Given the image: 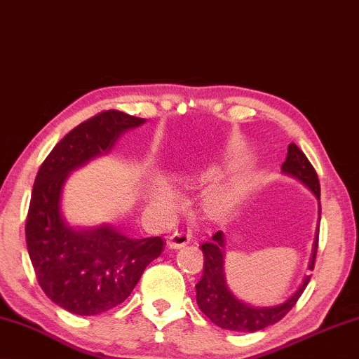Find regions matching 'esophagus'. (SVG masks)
Here are the masks:
<instances>
[{
	"label": "esophagus",
	"mask_w": 359,
	"mask_h": 359,
	"mask_svg": "<svg viewBox=\"0 0 359 359\" xmlns=\"http://www.w3.org/2000/svg\"><path fill=\"white\" fill-rule=\"evenodd\" d=\"M190 239H191V234L189 231H177L169 237L168 245L170 247V249H182V247H185L187 244H189Z\"/></svg>",
	"instance_id": "obj_1"
}]
</instances>
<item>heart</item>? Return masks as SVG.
<instances>
[{
	"label": "heart",
	"mask_w": 359,
	"mask_h": 359,
	"mask_svg": "<svg viewBox=\"0 0 359 359\" xmlns=\"http://www.w3.org/2000/svg\"><path fill=\"white\" fill-rule=\"evenodd\" d=\"M175 200H177L175 190L168 184H164V182H161V184L154 189L153 195H151V203L158 206V208H168V206L175 203ZM236 203H237L236 189L231 185H226L211 194L208 200V210L215 215H221L231 210Z\"/></svg>",
	"instance_id": "b5f03b06"
}]
</instances>
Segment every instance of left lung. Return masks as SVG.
<instances>
[{
    "label": "left lung",
    "instance_id": "8db88e82",
    "mask_svg": "<svg viewBox=\"0 0 359 359\" xmlns=\"http://www.w3.org/2000/svg\"><path fill=\"white\" fill-rule=\"evenodd\" d=\"M281 172L290 177L299 180L306 189H309L319 201L320 208V184L317 174L306 154L297 148L294 143L287 146L286 161L281 165ZM319 223H320V210H319ZM317 245H319V224L316 229L314 244H312V255L309 260V269L312 271L316 262ZM201 250L205 255L203 276L196 283V304L200 311L208 317V319L221 329L234 330V332H257L264 330L265 327L273 325L281 320L287 312H290L299 299L302 291L306 290L311 275H306L299 287L283 301L281 304L259 307L252 306L249 302L239 299L226 281L224 271V259H226V236L223 231H218L211 237L210 242L201 244Z\"/></svg>",
    "mask_w": 359,
    "mask_h": 359
}]
</instances>
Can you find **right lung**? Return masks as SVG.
I'll return each instance as SVG.
<instances>
[{"instance_id":"obj_1","label":"right lung","mask_w":359,"mask_h":359,"mask_svg":"<svg viewBox=\"0 0 359 359\" xmlns=\"http://www.w3.org/2000/svg\"><path fill=\"white\" fill-rule=\"evenodd\" d=\"M144 122L118 110L97 114L55 146L35 177L26 223L29 257L45 294L72 314L95 316L122 304L163 252L161 237L130 239L105 223L79 228L62 211L69 174L109 154L125 131Z\"/></svg>"}]
</instances>
